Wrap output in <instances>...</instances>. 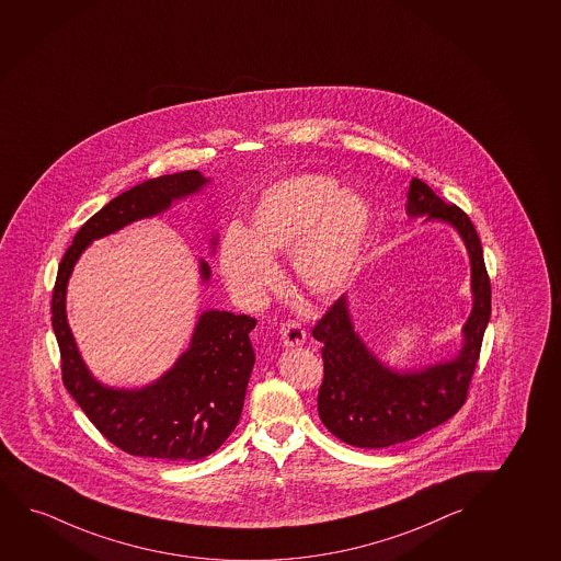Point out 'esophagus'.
<instances>
[{"label":"esophagus","mask_w":561,"mask_h":561,"mask_svg":"<svg viewBox=\"0 0 561 561\" xmlns=\"http://www.w3.org/2000/svg\"><path fill=\"white\" fill-rule=\"evenodd\" d=\"M280 340L286 347H298L301 343H306V328L301 327L296 320H286L280 327Z\"/></svg>","instance_id":"34e87169"}]
</instances>
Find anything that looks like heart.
Masks as SVG:
<instances>
[{"label":"heart","instance_id":"b5f03b06","mask_svg":"<svg viewBox=\"0 0 561 561\" xmlns=\"http://www.w3.org/2000/svg\"><path fill=\"white\" fill-rule=\"evenodd\" d=\"M368 227V206L353 193L340 192L332 178H294L263 195L249 231H227L221 273L237 298L257 301L277 280L271 255L290 250L299 288L311 298H332L355 275Z\"/></svg>","mask_w":561,"mask_h":561}]
</instances>
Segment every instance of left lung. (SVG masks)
<instances>
[{
  "label": "left lung",
  "mask_w": 561,
  "mask_h": 561,
  "mask_svg": "<svg viewBox=\"0 0 561 561\" xmlns=\"http://www.w3.org/2000/svg\"><path fill=\"white\" fill-rule=\"evenodd\" d=\"M408 214L457 227L472 263L474 307L459 356L413 374H394L376 360L353 330L345 298L335 299L322 314L312 328V337L324 345L319 415L330 433L355 447L377 449L413 440L454 417L467 402L490 322V275L482 242L468 214L457 205H447L419 178L410 184Z\"/></svg>",
  "instance_id": "left-lung-1"
}]
</instances>
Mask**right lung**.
Here are the masks:
<instances>
[{
  "mask_svg": "<svg viewBox=\"0 0 561 561\" xmlns=\"http://www.w3.org/2000/svg\"><path fill=\"white\" fill-rule=\"evenodd\" d=\"M206 178L199 171L149 178L110 201L81 226L58 265L50 312L62 366V383L99 433L125 454L159 461H197L214 454L241 419L254 348L249 314L206 311L192 345L156 385L142 390L106 389L89 376L66 322V284L73 263L93 239L130 221L153 216L190 193ZM203 278L210 270L201 262Z\"/></svg>",
  "mask_w": 561,
  "mask_h": 561,
  "instance_id": "1",
  "label": "right lung"
}]
</instances>
